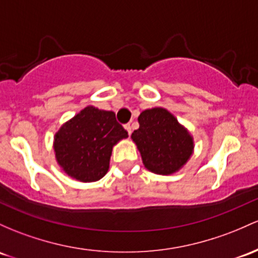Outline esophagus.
<instances>
[{"label": "esophagus", "mask_w": 258, "mask_h": 258, "mask_svg": "<svg viewBox=\"0 0 258 258\" xmlns=\"http://www.w3.org/2000/svg\"><path fill=\"white\" fill-rule=\"evenodd\" d=\"M124 130H126V131H127V134L131 135V132H132V127H131V124H130V123H126V124H124Z\"/></svg>", "instance_id": "1"}]
</instances>
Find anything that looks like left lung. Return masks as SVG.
<instances>
[{"mask_svg":"<svg viewBox=\"0 0 258 258\" xmlns=\"http://www.w3.org/2000/svg\"><path fill=\"white\" fill-rule=\"evenodd\" d=\"M138 122L140 128L131 138L149 171L170 175L185 165L192 155L194 140L174 115L163 107H153L141 112Z\"/></svg>","mask_w":258,"mask_h":258,"instance_id":"1","label":"left lung"}]
</instances>
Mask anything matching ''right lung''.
<instances>
[{
  "label": "right lung",
  "mask_w": 258,
  "mask_h": 258,
  "mask_svg": "<svg viewBox=\"0 0 258 258\" xmlns=\"http://www.w3.org/2000/svg\"><path fill=\"white\" fill-rule=\"evenodd\" d=\"M128 137L115 112L87 106L58 130L53 149L62 170L82 182L100 180L109 170L112 147Z\"/></svg>",
  "instance_id": "obj_1"
}]
</instances>
